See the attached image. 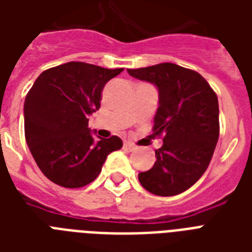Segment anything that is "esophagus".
<instances>
[{
    "instance_id": "esophagus-1",
    "label": "esophagus",
    "mask_w": 252,
    "mask_h": 252,
    "mask_svg": "<svg viewBox=\"0 0 252 252\" xmlns=\"http://www.w3.org/2000/svg\"><path fill=\"white\" fill-rule=\"evenodd\" d=\"M123 148H124L126 150H129V152H132V150L136 149V145H133V144L129 141H124V144H123Z\"/></svg>"
}]
</instances>
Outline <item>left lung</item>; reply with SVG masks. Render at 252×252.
<instances>
[{"label": "left lung", "instance_id": "obj_1", "mask_svg": "<svg viewBox=\"0 0 252 252\" xmlns=\"http://www.w3.org/2000/svg\"><path fill=\"white\" fill-rule=\"evenodd\" d=\"M128 73L157 86L153 134H163L157 161L138 174V180L154 195H179L201 178L215 153L220 134L217 95L199 73L171 63Z\"/></svg>", "mask_w": 252, "mask_h": 252}]
</instances>
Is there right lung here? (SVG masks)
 Segmentation results:
<instances>
[{"mask_svg":"<svg viewBox=\"0 0 252 252\" xmlns=\"http://www.w3.org/2000/svg\"><path fill=\"white\" fill-rule=\"evenodd\" d=\"M123 69L72 61L47 69L25 99V136L36 165L65 188L91 183L107 156L122 149L118 136L95 138L89 116L100 107L104 85Z\"/></svg>","mask_w":252,"mask_h":252,"instance_id":"obj_1","label":"right lung"}]
</instances>
